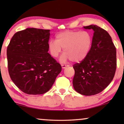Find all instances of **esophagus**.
<instances>
[{"label": "esophagus", "instance_id": "obj_1", "mask_svg": "<svg viewBox=\"0 0 124 124\" xmlns=\"http://www.w3.org/2000/svg\"><path fill=\"white\" fill-rule=\"evenodd\" d=\"M68 66H69L68 65H65V64H62V69L65 68L66 67H68Z\"/></svg>", "mask_w": 124, "mask_h": 124}]
</instances>
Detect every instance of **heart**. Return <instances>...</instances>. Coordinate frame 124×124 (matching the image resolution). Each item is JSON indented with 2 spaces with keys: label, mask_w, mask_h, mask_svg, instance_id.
I'll return each mask as SVG.
<instances>
[{
  "label": "heart",
  "mask_w": 124,
  "mask_h": 124,
  "mask_svg": "<svg viewBox=\"0 0 124 124\" xmlns=\"http://www.w3.org/2000/svg\"><path fill=\"white\" fill-rule=\"evenodd\" d=\"M92 35L87 31L67 30L57 34L56 40H51L48 48L52 57H57L64 48L62 62L70 60L78 62L87 56L92 45Z\"/></svg>",
  "instance_id": "b5f03b06"
}]
</instances>
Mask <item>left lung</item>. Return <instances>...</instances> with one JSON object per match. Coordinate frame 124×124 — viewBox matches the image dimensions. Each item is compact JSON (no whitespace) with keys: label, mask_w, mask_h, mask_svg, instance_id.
I'll return each mask as SVG.
<instances>
[{"label":"left lung","mask_w":124,"mask_h":124,"mask_svg":"<svg viewBox=\"0 0 124 124\" xmlns=\"http://www.w3.org/2000/svg\"><path fill=\"white\" fill-rule=\"evenodd\" d=\"M94 31L87 56L74 64L73 85L77 93L86 96L101 92L112 81L117 67L116 48L106 30L96 25L84 26Z\"/></svg>","instance_id":"obj_1"}]
</instances>
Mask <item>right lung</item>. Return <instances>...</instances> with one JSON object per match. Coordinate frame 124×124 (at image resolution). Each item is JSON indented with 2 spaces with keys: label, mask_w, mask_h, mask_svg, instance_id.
<instances>
[{
  "label": "right lung",
  "mask_w": 124,
  "mask_h": 124,
  "mask_svg": "<svg viewBox=\"0 0 124 124\" xmlns=\"http://www.w3.org/2000/svg\"><path fill=\"white\" fill-rule=\"evenodd\" d=\"M50 31L27 28L17 31L7 47L9 76L25 94H45L62 71L60 64L48 53Z\"/></svg>",
  "instance_id": "add662e5"
}]
</instances>
